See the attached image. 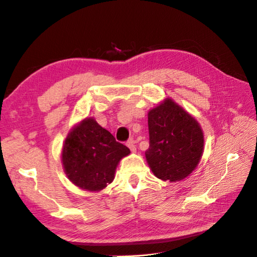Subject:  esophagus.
Instances as JSON below:
<instances>
[{
    "instance_id": "34e87169",
    "label": "esophagus",
    "mask_w": 257,
    "mask_h": 257,
    "mask_svg": "<svg viewBox=\"0 0 257 257\" xmlns=\"http://www.w3.org/2000/svg\"><path fill=\"white\" fill-rule=\"evenodd\" d=\"M127 147L130 149V151H131V152H136L137 148H136V146H135V143H134V141H133V140H129V141H127Z\"/></svg>"
}]
</instances>
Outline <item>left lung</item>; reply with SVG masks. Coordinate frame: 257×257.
<instances>
[{"label": "left lung", "mask_w": 257, "mask_h": 257, "mask_svg": "<svg viewBox=\"0 0 257 257\" xmlns=\"http://www.w3.org/2000/svg\"><path fill=\"white\" fill-rule=\"evenodd\" d=\"M150 147L147 162L162 181L184 180L198 165L204 133L198 121L174 100L166 98L148 114Z\"/></svg>", "instance_id": "left-lung-1"}]
</instances>
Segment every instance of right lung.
Instances as JSON below:
<instances>
[{
	"label": "right lung",
	"mask_w": 257,
	"mask_h": 257,
	"mask_svg": "<svg viewBox=\"0 0 257 257\" xmlns=\"http://www.w3.org/2000/svg\"><path fill=\"white\" fill-rule=\"evenodd\" d=\"M129 153L95 119L85 118L69 133L61 157L71 182L82 189L99 192L114 181L119 161Z\"/></svg>",
	"instance_id": "1"
}]
</instances>
